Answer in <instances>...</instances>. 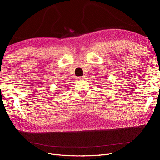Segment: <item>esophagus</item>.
I'll list each match as a JSON object with an SVG mask.
<instances>
[{"instance_id": "obj_1", "label": "esophagus", "mask_w": 160, "mask_h": 160, "mask_svg": "<svg viewBox=\"0 0 160 160\" xmlns=\"http://www.w3.org/2000/svg\"><path fill=\"white\" fill-rule=\"evenodd\" d=\"M85 76L79 77H78V79H79V80H83V79H85Z\"/></svg>"}]
</instances>
